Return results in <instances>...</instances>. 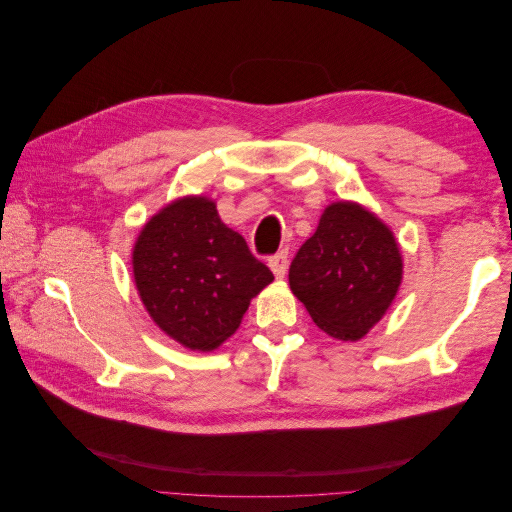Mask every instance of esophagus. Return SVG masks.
I'll return each instance as SVG.
<instances>
[{"label":"esophagus","instance_id":"34e87169","mask_svg":"<svg viewBox=\"0 0 512 512\" xmlns=\"http://www.w3.org/2000/svg\"><path fill=\"white\" fill-rule=\"evenodd\" d=\"M269 267H271V271H273L277 280H282V277L286 275V269H288V252L282 250V252H277L275 256H271Z\"/></svg>","mask_w":512,"mask_h":512}]
</instances>
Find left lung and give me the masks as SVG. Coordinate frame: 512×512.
<instances>
[{
  "label": "left lung",
  "mask_w": 512,
  "mask_h": 512,
  "mask_svg": "<svg viewBox=\"0 0 512 512\" xmlns=\"http://www.w3.org/2000/svg\"><path fill=\"white\" fill-rule=\"evenodd\" d=\"M401 273L391 228L365 207L339 200L294 256L288 282L324 333L356 342L391 307Z\"/></svg>",
  "instance_id": "1"
}]
</instances>
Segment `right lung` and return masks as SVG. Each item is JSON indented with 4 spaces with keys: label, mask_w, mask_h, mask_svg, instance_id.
Returning <instances> with one entry per match:
<instances>
[{
    "label": "right lung",
    "mask_w": 512,
    "mask_h": 512,
    "mask_svg": "<svg viewBox=\"0 0 512 512\" xmlns=\"http://www.w3.org/2000/svg\"><path fill=\"white\" fill-rule=\"evenodd\" d=\"M132 269L153 322L200 352L226 342L250 301L273 282L269 267L205 196L177 198L153 215L134 243Z\"/></svg>",
    "instance_id": "obj_1"
}]
</instances>
